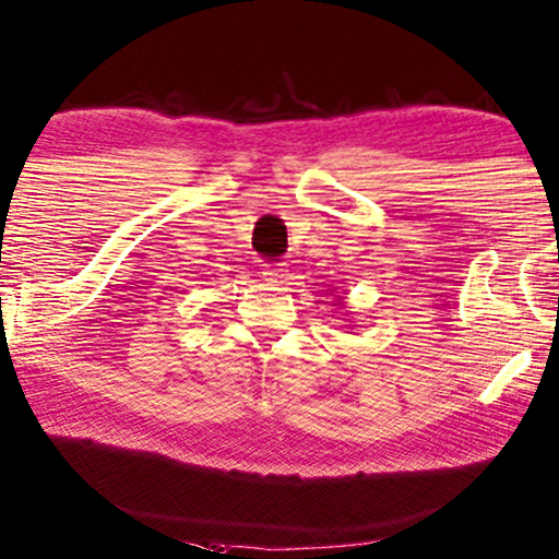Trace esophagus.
<instances>
[{"label":"esophagus","mask_w":559,"mask_h":559,"mask_svg":"<svg viewBox=\"0 0 559 559\" xmlns=\"http://www.w3.org/2000/svg\"><path fill=\"white\" fill-rule=\"evenodd\" d=\"M263 276L271 281V286H283L286 283V269L283 265H265Z\"/></svg>","instance_id":"obj_1"}]
</instances>
